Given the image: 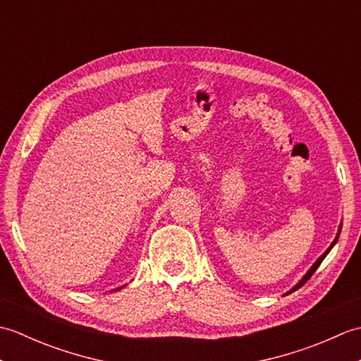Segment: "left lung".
I'll use <instances>...</instances> for the list:
<instances>
[{"mask_svg":"<svg viewBox=\"0 0 361 361\" xmlns=\"http://www.w3.org/2000/svg\"><path fill=\"white\" fill-rule=\"evenodd\" d=\"M335 242H336V239H335ZM335 242H334V243L331 245V248H329V250H327V251L324 252V255H323V256H321V257H319V259L317 260V262H315V264H313V267L310 268V270H309V273L304 276V278H302V281H301V282H299V283H298V286H296V287H295L293 290H291V291H295V290H298L299 287H301V286H304V283H305V282H307V281L310 279V276H312L313 273H315V271H317V268H318V267L321 265V262H323V260H324V257H326V256L329 255V251H331V250H332V247H334V245H335Z\"/></svg>","mask_w":361,"mask_h":361,"instance_id":"1","label":"left lung"}]
</instances>
